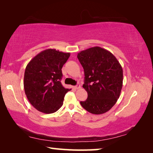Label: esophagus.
<instances>
[{
    "label": "esophagus",
    "instance_id": "34e87169",
    "mask_svg": "<svg viewBox=\"0 0 153 153\" xmlns=\"http://www.w3.org/2000/svg\"><path fill=\"white\" fill-rule=\"evenodd\" d=\"M81 88V86H80L79 84H77L76 86H74L75 89H79V88Z\"/></svg>",
    "mask_w": 153,
    "mask_h": 153
}]
</instances>
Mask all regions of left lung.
Here are the masks:
<instances>
[{
    "mask_svg": "<svg viewBox=\"0 0 153 153\" xmlns=\"http://www.w3.org/2000/svg\"><path fill=\"white\" fill-rule=\"evenodd\" d=\"M84 68V84L88 98L81 101L82 107L95 115L112 108L120 97L123 86V69L111 52L99 46L90 48L77 54Z\"/></svg>",
    "mask_w": 153,
    "mask_h": 153,
    "instance_id": "left-lung-1",
    "label": "left lung"
}]
</instances>
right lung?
Segmentation results:
<instances>
[{"mask_svg":"<svg viewBox=\"0 0 153 153\" xmlns=\"http://www.w3.org/2000/svg\"><path fill=\"white\" fill-rule=\"evenodd\" d=\"M70 56L56 49H46L27 65L24 74L25 95L33 107L44 113H53L63 104L69 89L61 84L62 67Z\"/></svg>","mask_w":153,"mask_h":153,"instance_id":"add662e5","label":"right lung"}]
</instances>
